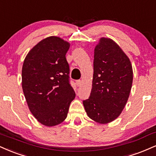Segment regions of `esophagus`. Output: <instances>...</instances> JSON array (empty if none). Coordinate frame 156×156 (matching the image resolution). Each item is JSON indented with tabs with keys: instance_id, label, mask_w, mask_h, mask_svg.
Here are the masks:
<instances>
[{
	"instance_id": "1",
	"label": "esophagus",
	"mask_w": 156,
	"mask_h": 156,
	"mask_svg": "<svg viewBox=\"0 0 156 156\" xmlns=\"http://www.w3.org/2000/svg\"><path fill=\"white\" fill-rule=\"evenodd\" d=\"M81 83H82V81L80 80H76V84H77V86H80V85H81Z\"/></svg>"
}]
</instances>
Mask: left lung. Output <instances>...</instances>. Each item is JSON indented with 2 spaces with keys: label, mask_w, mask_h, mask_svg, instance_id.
<instances>
[{
  "label": "left lung",
  "mask_w": 156,
  "mask_h": 156,
  "mask_svg": "<svg viewBox=\"0 0 156 156\" xmlns=\"http://www.w3.org/2000/svg\"><path fill=\"white\" fill-rule=\"evenodd\" d=\"M133 81L132 66L115 41L102 37L94 48L92 89L83 101L86 114L99 123L117 119L128 100Z\"/></svg>",
  "instance_id": "8db88e82"
}]
</instances>
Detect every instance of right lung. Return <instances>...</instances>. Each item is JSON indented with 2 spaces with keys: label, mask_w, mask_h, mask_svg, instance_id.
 Instances as JSON below:
<instances>
[{
  "label": "right lung",
  "mask_w": 156,
  "mask_h": 156,
  "mask_svg": "<svg viewBox=\"0 0 156 156\" xmlns=\"http://www.w3.org/2000/svg\"><path fill=\"white\" fill-rule=\"evenodd\" d=\"M70 44L57 36L44 39L30 51L22 70V85L30 110L43 125L53 126L67 118L76 97L70 83L66 53Z\"/></svg>",
  "instance_id": "add662e5"
}]
</instances>
